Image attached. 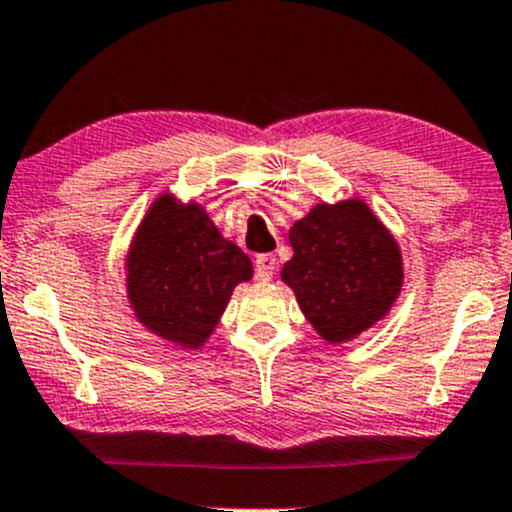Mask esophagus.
<instances>
[{"label": "esophagus", "mask_w": 512, "mask_h": 512, "mask_svg": "<svg viewBox=\"0 0 512 512\" xmlns=\"http://www.w3.org/2000/svg\"><path fill=\"white\" fill-rule=\"evenodd\" d=\"M254 266H256L258 280H270L275 275V270H278V258H275L273 254H261V256H256Z\"/></svg>", "instance_id": "34e87169"}]
</instances>
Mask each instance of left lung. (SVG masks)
<instances>
[{
    "label": "left lung",
    "instance_id": "obj_1",
    "mask_svg": "<svg viewBox=\"0 0 512 512\" xmlns=\"http://www.w3.org/2000/svg\"><path fill=\"white\" fill-rule=\"evenodd\" d=\"M282 280L323 340L357 338L388 314L402 287L400 246L359 198L318 203L290 230Z\"/></svg>",
    "mask_w": 512,
    "mask_h": 512
}]
</instances>
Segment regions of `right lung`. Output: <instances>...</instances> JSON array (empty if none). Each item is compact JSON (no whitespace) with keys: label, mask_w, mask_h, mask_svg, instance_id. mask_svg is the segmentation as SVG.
Instances as JSON below:
<instances>
[{"label":"right lung","mask_w":512,"mask_h":512,"mask_svg":"<svg viewBox=\"0 0 512 512\" xmlns=\"http://www.w3.org/2000/svg\"><path fill=\"white\" fill-rule=\"evenodd\" d=\"M251 275L249 256L222 239L206 210L170 194L150 206L126 258L138 321L191 350L210 338L234 287Z\"/></svg>","instance_id":"right-lung-1"}]
</instances>
